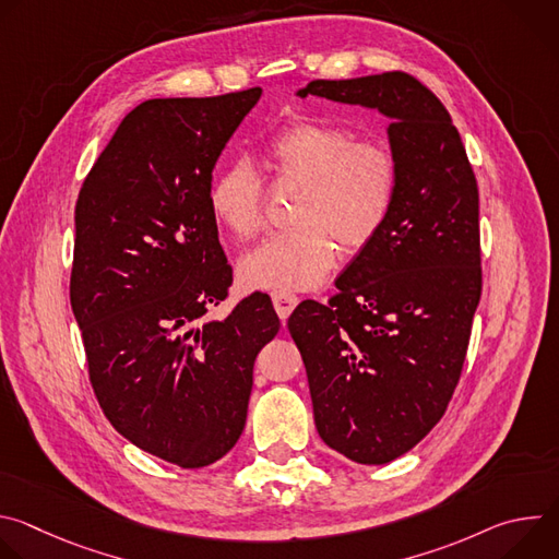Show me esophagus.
I'll return each mask as SVG.
<instances>
[{
	"instance_id": "34e87169",
	"label": "esophagus",
	"mask_w": 559,
	"mask_h": 559,
	"mask_svg": "<svg viewBox=\"0 0 559 559\" xmlns=\"http://www.w3.org/2000/svg\"><path fill=\"white\" fill-rule=\"evenodd\" d=\"M272 302H274V309H276L281 321H285V318H289V313L298 305V296L289 294V292H274L272 294Z\"/></svg>"
}]
</instances>
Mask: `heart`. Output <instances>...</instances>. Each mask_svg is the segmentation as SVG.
Here are the masks:
<instances>
[{
  "mask_svg": "<svg viewBox=\"0 0 559 559\" xmlns=\"http://www.w3.org/2000/svg\"><path fill=\"white\" fill-rule=\"evenodd\" d=\"M281 181L302 183L294 227L267 236L241 259V278L261 289H309L321 283L345 252L365 248L391 214L397 190L395 154L382 141L356 139L338 123L296 119L265 145ZM214 218L248 241L265 225V186L246 158L223 166L207 190Z\"/></svg>",
  "mask_w": 559,
  "mask_h": 559,
  "instance_id": "b5f03b06",
  "label": "heart"
}]
</instances>
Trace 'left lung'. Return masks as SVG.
<instances>
[{"label":"left lung","instance_id":"1","mask_svg":"<svg viewBox=\"0 0 559 559\" xmlns=\"http://www.w3.org/2000/svg\"><path fill=\"white\" fill-rule=\"evenodd\" d=\"M307 95L391 119L389 218L336 278L338 294L302 300L287 321L318 436L358 464H386L438 425L462 373L483 294L477 181L451 115L416 76L316 79Z\"/></svg>","mask_w":559,"mask_h":559}]
</instances>
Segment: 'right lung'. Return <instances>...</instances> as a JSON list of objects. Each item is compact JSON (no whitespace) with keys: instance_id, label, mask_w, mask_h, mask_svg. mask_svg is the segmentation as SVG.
<instances>
[{"instance_id":"1","label":"right lung","mask_w":559,"mask_h":559,"mask_svg":"<svg viewBox=\"0 0 559 559\" xmlns=\"http://www.w3.org/2000/svg\"><path fill=\"white\" fill-rule=\"evenodd\" d=\"M261 93L139 104L74 207L70 305L97 401L126 440L183 468L241 438L254 360L281 330L263 292L205 318L231 285L212 170Z\"/></svg>"}]
</instances>
